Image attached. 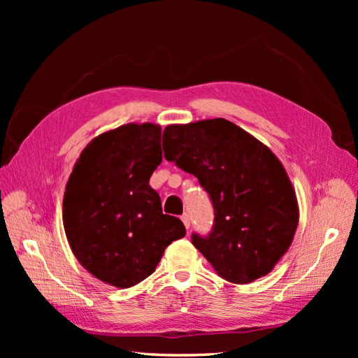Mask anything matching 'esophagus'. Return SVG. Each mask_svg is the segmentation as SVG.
<instances>
[{
    "mask_svg": "<svg viewBox=\"0 0 358 358\" xmlns=\"http://www.w3.org/2000/svg\"><path fill=\"white\" fill-rule=\"evenodd\" d=\"M180 220H182V222L183 224H185V227H187V229H189V215L188 213H183L182 216H180Z\"/></svg>",
    "mask_w": 358,
    "mask_h": 358,
    "instance_id": "1",
    "label": "esophagus"
}]
</instances>
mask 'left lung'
Masks as SVG:
<instances>
[{"mask_svg": "<svg viewBox=\"0 0 358 358\" xmlns=\"http://www.w3.org/2000/svg\"><path fill=\"white\" fill-rule=\"evenodd\" d=\"M162 150L209 194L212 230L191 241L216 273L234 284L267 275L299 224L294 189L272 150L222 117L166 127Z\"/></svg>", "mask_w": 358, "mask_h": 358, "instance_id": "left-lung-1", "label": "left lung"}]
</instances>
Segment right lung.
Returning <instances> with one entry per match:
<instances>
[{"instance_id":"right-lung-1","label":"right lung","mask_w":358,"mask_h":358,"mask_svg":"<svg viewBox=\"0 0 358 358\" xmlns=\"http://www.w3.org/2000/svg\"><path fill=\"white\" fill-rule=\"evenodd\" d=\"M161 128L127 124L83 149L64 194L62 221L71 251L96 279L117 288L155 272L166 248L185 236L164 215L149 185L162 159Z\"/></svg>"}]
</instances>
